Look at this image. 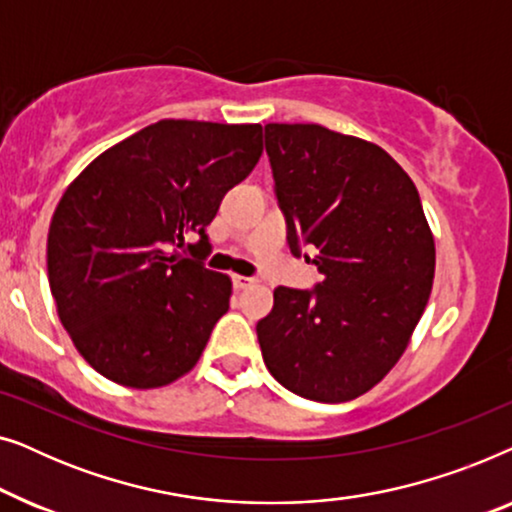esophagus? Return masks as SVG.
Returning a JSON list of instances; mask_svg holds the SVG:
<instances>
[{"label": "esophagus", "mask_w": 512, "mask_h": 512, "mask_svg": "<svg viewBox=\"0 0 512 512\" xmlns=\"http://www.w3.org/2000/svg\"><path fill=\"white\" fill-rule=\"evenodd\" d=\"M256 279L254 277H244V275H233V284H235V289L237 291H242V289H247V286H251L254 284Z\"/></svg>", "instance_id": "obj_1"}]
</instances>
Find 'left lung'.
Returning a JSON list of instances; mask_svg holds the SVG:
<instances>
[{
  "mask_svg": "<svg viewBox=\"0 0 512 512\" xmlns=\"http://www.w3.org/2000/svg\"><path fill=\"white\" fill-rule=\"evenodd\" d=\"M289 244L317 251V289L279 286L258 321L263 361L293 394L345 403L380 384L429 303L436 242L412 179L387 151L314 123H268Z\"/></svg>",
  "mask_w": 512,
  "mask_h": 512,
  "instance_id": "left-lung-1",
  "label": "left lung"
}]
</instances>
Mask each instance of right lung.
<instances>
[{
    "mask_svg": "<svg viewBox=\"0 0 512 512\" xmlns=\"http://www.w3.org/2000/svg\"><path fill=\"white\" fill-rule=\"evenodd\" d=\"M263 128L158 121L100 153L62 193L48 228V284L79 354L128 389L191 373L233 282L205 256V228L254 170ZM193 234L198 245H186Z\"/></svg>",
    "mask_w": 512,
    "mask_h": 512,
    "instance_id": "add662e5",
    "label": "right lung"
}]
</instances>
